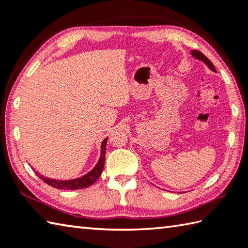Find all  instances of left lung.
Listing matches in <instances>:
<instances>
[{
	"mask_svg": "<svg viewBox=\"0 0 248 248\" xmlns=\"http://www.w3.org/2000/svg\"><path fill=\"white\" fill-rule=\"evenodd\" d=\"M191 54H192V57H194L195 59H197V60H200V61H202L204 64H207L208 66H209V69L210 70H212L213 72H216V68H215V65L212 64V62L209 60V59L204 56L203 53H201L200 51H198V50H192L191 51Z\"/></svg>",
	"mask_w": 248,
	"mask_h": 248,
	"instance_id": "1",
	"label": "left lung"
}]
</instances>
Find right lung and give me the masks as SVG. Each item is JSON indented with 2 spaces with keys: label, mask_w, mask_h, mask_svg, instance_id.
<instances>
[{
  "label": "right lung",
  "mask_w": 248,
  "mask_h": 248,
  "mask_svg": "<svg viewBox=\"0 0 248 248\" xmlns=\"http://www.w3.org/2000/svg\"><path fill=\"white\" fill-rule=\"evenodd\" d=\"M106 143H107V138L102 142V146H100V157L98 159L97 164L89 173L85 174L82 177L75 178V179H69V180H57V179H51L48 177H45V176L40 175L39 173L36 174L38 175L40 179H43L46 184L50 185L57 189H66V190H75V189H81V188H87L90 187L91 185H93L96 180L102 174L104 164H105V153H106Z\"/></svg>",
  "instance_id": "add662e5"
}]
</instances>
